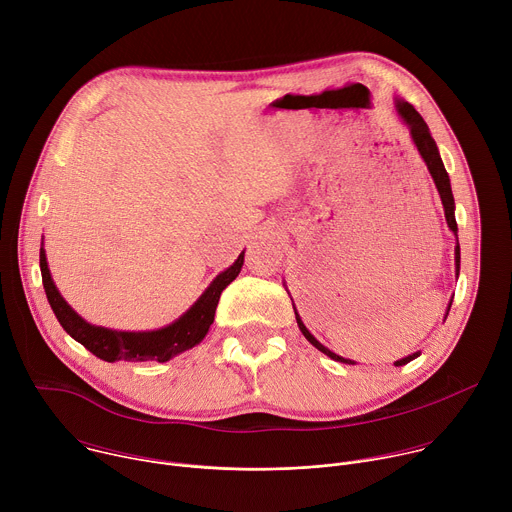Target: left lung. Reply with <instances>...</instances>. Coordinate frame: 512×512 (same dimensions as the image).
<instances>
[{
	"label": "left lung",
	"instance_id": "1",
	"mask_svg": "<svg viewBox=\"0 0 512 512\" xmlns=\"http://www.w3.org/2000/svg\"><path fill=\"white\" fill-rule=\"evenodd\" d=\"M397 111H399L401 119L407 123L409 131H411V137H413V141H415V145H417V150H419L423 162L427 164V170H429V174H431V178H433V182H435V188H437V192H440V198H442V204H444V210H446L448 227H450V229L454 231V235L458 237V225H456V216H454V194H452V186H450V176H448V172H446V168H444V162H442V158H440V152H437V145H435V141H433V137H431V133H429V127H427V123L423 121V117L415 111L413 105H409V103H405V101H397ZM458 273H460V245H456V275H458ZM450 306H452V304H450ZM294 310H296V308H294ZM448 312H450V308H448ZM296 320H298V326H300L302 334H304L320 352H324V354L330 356L332 360L346 362V364H356L354 360L342 358V356L334 354L332 350H328L324 344H320V342L310 334V330L304 326V322H302V318L298 316V312H296ZM417 356H419V352H413V354H409V356L397 360L395 367H403V364H407L409 360H413V358H417Z\"/></svg>",
	"mask_w": 512,
	"mask_h": 512
}]
</instances>
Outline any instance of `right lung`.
<instances>
[{
	"label": "right lung",
	"mask_w": 512,
	"mask_h": 512,
	"mask_svg": "<svg viewBox=\"0 0 512 512\" xmlns=\"http://www.w3.org/2000/svg\"><path fill=\"white\" fill-rule=\"evenodd\" d=\"M243 259H245V251L227 271L216 275V279L208 285V289L180 320L154 332H117V330H107V328L85 322L58 294V289L50 277L44 249H40V271H42V283L46 289L48 304L54 316L58 318L60 326L77 342H81L87 350H91L95 356L107 362H117V360L166 362L172 356L196 346L206 336L214 320V312H216L218 300H221L223 289L239 275L243 267Z\"/></svg>",
	"instance_id": "obj_1"
}]
</instances>
